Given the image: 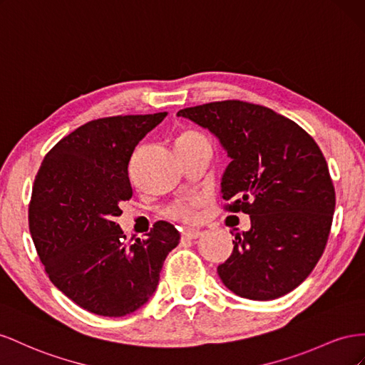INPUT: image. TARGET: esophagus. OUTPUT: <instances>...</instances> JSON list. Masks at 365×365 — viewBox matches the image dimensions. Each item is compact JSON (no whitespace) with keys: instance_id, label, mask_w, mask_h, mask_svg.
<instances>
[{"instance_id":"esophagus-1","label":"esophagus","mask_w":365,"mask_h":365,"mask_svg":"<svg viewBox=\"0 0 365 365\" xmlns=\"http://www.w3.org/2000/svg\"><path fill=\"white\" fill-rule=\"evenodd\" d=\"M203 232L200 231H194V229H190V231H185L182 234V240H195V238H200Z\"/></svg>"}]
</instances>
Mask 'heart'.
Masks as SVG:
<instances>
[{"label":"heart","mask_w":365,"mask_h":365,"mask_svg":"<svg viewBox=\"0 0 365 365\" xmlns=\"http://www.w3.org/2000/svg\"><path fill=\"white\" fill-rule=\"evenodd\" d=\"M203 138L202 134L194 133V131H188L185 133L183 136L180 138L183 139H200ZM203 205V199L202 197H186V199H180L174 202L173 205H170L166 207L165 214L168 215L173 220H179V222H185V223H195L197 218H199V212L197 210Z\"/></svg>","instance_id":"b5f03b06"}]
</instances>
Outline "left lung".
Returning a JSON list of instances; mask_svg holds the SVG:
<instances>
[{
    "mask_svg": "<svg viewBox=\"0 0 365 365\" xmlns=\"http://www.w3.org/2000/svg\"><path fill=\"white\" fill-rule=\"evenodd\" d=\"M177 116L220 140L231 158L222 177V197L231 200L225 207L251 217L218 277L247 299L289 294L324 252L335 212V188L317 142L294 120L243 101L203 103Z\"/></svg>",
    "mask_w": 365,
    "mask_h": 365,
    "instance_id": "left-lung-1",
    "label": "left lung"
}]
</instances>
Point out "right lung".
Instances as JSON below:
<instances>
[{
	"mask_svg": "<svg viewBox=\"0 0 365 365\" xmlns=\"http://www.w3.org/2000/svg\"><path fill=\"white\" fill-rule=\"evenodd\" d=\"M166 111L90 120L44 158L29 205V229L46 272L73 303L101 317H123L155 292L180 234L155 222L134 243L114 218L133 195L128 162Z\"/></svg>",
	"mask_w": 365,
	"mask_h": 365,
	"instance_id": "add662e5",
	"label": "right lung"
}]
</instances>
